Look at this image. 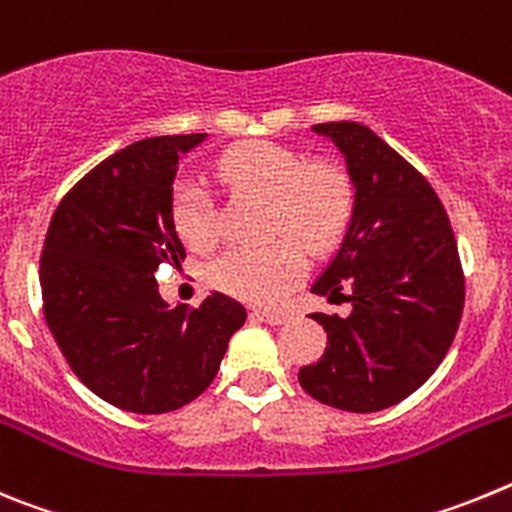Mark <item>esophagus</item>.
Returning <instances> with one entry per match:
<instances>
[{"mask_svg": "<svg viewBox=\"0 0 512 512\" xmlns=\"http://www.w3.org/2000/svg\"><path fill=\"white\" fill-rule=\"evenodd\" d=\"M251 315L253 318L264 320V323H269V325H282V323H289V320H292V315H289L287 310H253Z\"/></svg>", "mask_w": 512, "mask_h": 512, "instance_id": "esophagus-1", "label": "esophagus"}]
</instances>
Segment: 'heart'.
<instances>
[{
  "mask_svg": "<svg viewBox=\"0 0 512 512\" xmlns=\"http://www.w3.org/2000/svg\"><path fill=\"white\" fill-rule=\"evenodd\" d=\"M215 176L233 192L269 202V235H287L264 248H235L210 266V282L238 300L277 302L305 271V256L330 251L346 233L354 189L338 166L310 161L269 140H251L220 156ZM176 235L194 251L217 241L210 192L200 182H182L171 202Z\"/></svg>",
  "mask_w": 512,
  "mask_h": 512,
  "instance_id": "heart-1",
  "label": "heart"
}]
</instances>
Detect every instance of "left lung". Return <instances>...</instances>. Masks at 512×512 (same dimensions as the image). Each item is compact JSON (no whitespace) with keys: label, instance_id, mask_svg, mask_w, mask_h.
I'll use <instances>...</instances> for the list:
<instances>
[{"label":"left lung","instance_id":"1","mask_svg":"<svg viewBox=\"0 0 512 512\" xmlns=\"http://www.w3.org/2000/svg\"><path fill=\"white\" fill-rule=\"evenodd\" d=\"M346 161L354 210L312 295L351 302L348 318L312 312L328 333L302 390L330 408L377 413L413 395L449 351L464 310V277L438 194L374 130L323 122Z\"/></svg>","mask_w":512,"mask_h":512}]
</instances>
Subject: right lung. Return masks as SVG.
<instances>
[{
  "mask_svg": "<svg viewBox=\"0 0 512 512\" xmlns=\"http://www.w3.org/2000/svg\"><path fill=\"white\" fill-rule=\"evenodd\" d=\"M205 138L158 135L112 153L63 197L45 235L48 328L76 377L128 413L200 397L246 323V307L223 292L194 310L158 295V266L184 261L171 220L179 158Z\"/></svg>",
  "mask_w": 512,
  "mask_h": 512,
  "instance_id": "add662e5",
  "label": "right lung"
}]
</instances>
